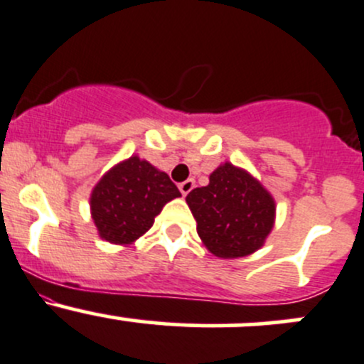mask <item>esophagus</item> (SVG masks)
<instances>
[{
	"mask_svg": "<svg viewBox=\"0 0 364 364\" xmlns=\"http://www.w3.org/2000/svg\"><path fill=\"white\" fill-rule=\"evenodd\" d=\"M193 186H195V181L190 178V179H186V181L179 183V192H181L183 195H188L193 190Z\"/></svg>",
	"mask_w": 364,
	"mask_h": 364,
	"instance_id": "1",
	"label": "esophagus"
}]
</instances>
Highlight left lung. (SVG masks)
<instances>
[{"instance_id":"1","label":"left lung","mask_w":364,"mask_h":364,"mask_svg":"<svg viewBox=\"0 0 364 364\" xmlns=\"http://www.w3.org/2000/svg\"><path fill=\"white\" fill-rule=\"evenodd\" d=\"M186 204L202 244L223 259L258 251L275 223L272 193L251 172L230 162L211 172L208 186L186 195Z\"/></svg>"}]
</instances>
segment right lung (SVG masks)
Masks as SVG:
<instances>
[{
  "label": "right lung",
  "instance_id": "add662e5",
  "mask_svg": "<svg viewBox=\"0 0 364 364\" xmlns=\"http://www.w3.org/2000/svg\"><path fill=\"white\" fill-rule=\"evenodd\" d=\"M181 197L164 171L137 155L114 164L90 193V214L99 237L129 246L153 227L156 214Z\"/></svg>",
  "mask_w": 364,
  "mask_h": 364
}]
</instances>
